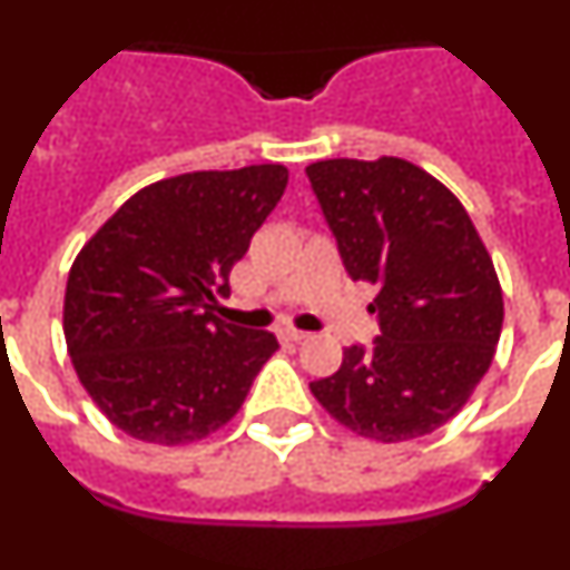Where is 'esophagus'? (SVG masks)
<instances>
[{
  "mask_svg": "<svg viewBox=\"0 0 570 570\" xmlns=\"http://www.w3.org/2000/svg\"><path fill=\"white\" fill-rule=\"evenodd\" d=\"M279 336H282V340H285V342H302V340H308V334H305V331H299V328H282Z\"/></svg>",
  "mask_w": 570,
  "mask_h": 570,
  "instance_id": "1",
  "label": "esophagus"
}]
</instances>
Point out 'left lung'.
I'll return each mask as SVG.
<instances>
[{
    "label": "left lung",
    "mask_w": 570,
    "mask_h": 570,
    "mask_svg": "<svg viewBox=\"0 0 570 570\" xmlns=\"http://www.w3.org/2000/svg\"><path fill=\"white\" fill-rule=\"evenodd\" d=\"M305 174L351 279L380 288L367 308L382 331L311 391L365 440L431 434L460 414L500 342L491 256L460 199L405 159H325Z\"/></svg>",
    "instance_id": "left-lung-1"
}]
</instances>
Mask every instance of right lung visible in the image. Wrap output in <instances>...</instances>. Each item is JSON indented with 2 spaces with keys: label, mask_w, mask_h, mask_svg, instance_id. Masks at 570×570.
I'll return each instance as SVG.
<instances>
[{
  "label": "right lung",
  "mask_w": 570,
  "mask_h": 570,
  "mask_svg": "<svg viewBox=\"0 0 570 570\" xmlns=\"http://www.w3.org/2000/svg\"><path fill=\"white\" fill-rule=\"evenodd\" d=\"M285 165L194 170L134 194L90 236L65 288V342L99 411L134 440L188 445L236 416L279 342L214 314Z\"/></svg>",
  "instance_id": "right-lung-1"
}]
</instances>
